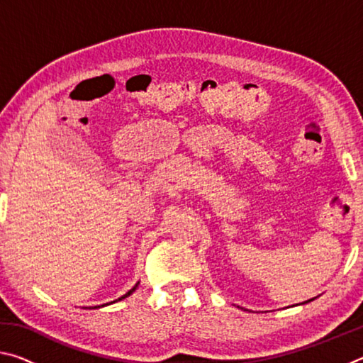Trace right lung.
<instances>
[{
	"label": "right lung",
	"mask_w": 363,
	"mask_h": 363,
	"mask_svg": "<svg viewBox=\"0 0 363 363\" xmlns=\"http://www.w3.org/2000/svg\"><path fill=\"white\" fill-rule=\"evenodd\" d=\"M136 286H138V284H136V285H134V286H133V288H131V290H130V291H128V293H126V294H125V296H121V298H120V299H125V298H126V296H130V294H131V293H133V291H134V290H136ZM120 299H116V301H120ZM113 303H115V301H113ZM102 306H104V304H102ZM96 307H97V306H94V309H96Z\"/></svg>",
	"instance_id": "add662e5"
}]
</instances>
